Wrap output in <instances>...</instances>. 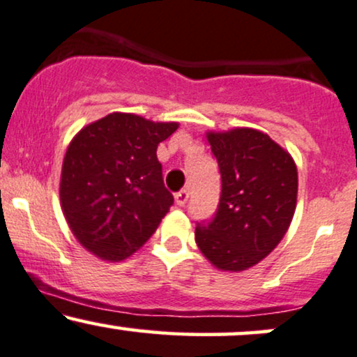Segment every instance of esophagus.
<instances>
[{
    "label": "esophagus",
    "instance_id": "1",
    "mask_svg": "<svg viewBox=\"0 0 357 357\" xmlns=\"http://www.w3.org/2000/svg\"><path fill=\"white\" fill-rule=\"evenodd\" d=\"M188 197H190V194H188V190L183 188V190H180V192H177V194H175V204L182 207V205L187 204Z\"/></svg>",
    "mask_w": 357,
    "mask_h": 357
}]
</instances>
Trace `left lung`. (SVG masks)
Here are the masks:
<instances>
[{"mask_svg": "<svg viewBox=\"0 0 357 357\" xmlns=\"http://www.w3.org/2000/svg\"><path fill=\"white\" fill-rule=\"evenodd\" d=\"M222 178L211 222L195 227L200 252L217 269L252 267L286 236L297 202V169L289 152L254 128L208 132Z\"/></svg>", "mask_w": 357, "mask_h": 357, "instance_id": "obj_1", "label": "left lung"}]
</instances>
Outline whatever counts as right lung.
Masks as SVG:
<instances>
[{
  "label": "right lung",
  "mask_w": 357,
  "mask_h": 357,
  "mask_svg": "<svg viewBox=\"0 0 357 357\" xmlns=\"http://www.w3.org/2000/svg\"><path fill=\"white\" fill-rule=\"evenodd\" d=\"M178 123L110 113L75 135L65 153L60 200L71 232L105 261H123L152 237L174 195L157 146Z\"/></svg>",
  "instance_id": "add662e5"
}]
</instances>
